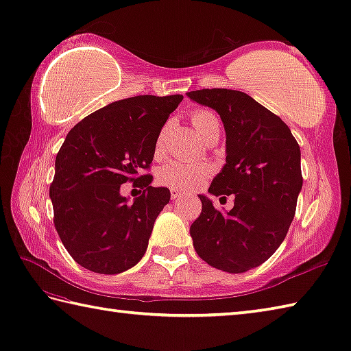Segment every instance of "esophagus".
<instances>
[{
  "label": "esophagus",
  "mask_w": 351,
  "mask_h": 351,
  "mask_svg": "<svg viewBox=\"0 0 351 351\" xmlns=\"http://www.w3.org/2000/svg\"><path fill=\"white\" fill-rule=\"evenodd\" d=\"M169 192H171V198H173V199H177V198H180V197L184 195V191L177 189V188H171Z\"/></svg>",
  "instance_id": "obj_1"
}]
</instances>
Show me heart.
<instances>
[{
  "label": "heart",
  "mask_w": 351,
  "mask_h": 351,
  "mask_svg": "<svg viewBox=\"0 0 351 351\" xmlns=\"http://www.w3.org/2000/svg\"><path fill=\"white\" fill-rule=\"evenodd\" d=\"M192 125L204 142L212 136L219 134L221 124L218 117L209 109L194 110L191 115ZM163 153V132L156 142L154 154L162 156ZM212 168L207 163H188L183 160H171L157 171V182L163 186L177 189H194L203 184L206 178L210 176Z\"/></svg>",
  "instance_id": "b5f03b06"
}]
</instances>
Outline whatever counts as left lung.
<instances>
[{
    "mask_svg": "<svg viewBox=\"0 0 351 351\" xmlns=\"http://www.w3.org/2000/svg\"><path fill=\"white\" fill-rule=\"evenodd\" d=\"M186 95L223 121L226 165L209 192L234 194L228 212L198 195L203 209L189 230L194 248L213 268L245 273L274 254L294 219L303 186L300 147L280 118L244 92L215 88Z\"/></svg>",
    "mask_w": 351,
    "mask_h": 351,
    "instance_id": "8db88e82",
    "label": "left lung"
}]
</instances>
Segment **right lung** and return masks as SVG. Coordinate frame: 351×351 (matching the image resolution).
Instances as JSON below:
<instances>
[{
  "label": "right lung",
  "mask_w": 351,
  "mask_h": 351,
  "mask_svg": "<svg viewBox=\"0 0 351 351\" xmlns=\"http://www.w3.org/2000/svg\"><path fill=\"white\" fill-rule=\"evenodd\" d=\"M183 95H138L110 103L83 118L56 156L49 186L54 226L62 244L83 268L119 274L145 254L157 215L169 203L168 188H153L145 174L169 113ZM141 195L128 204L120 184Z\"/></svg>",
  "instance_id": "right-lung-1"
}]
</instances>
